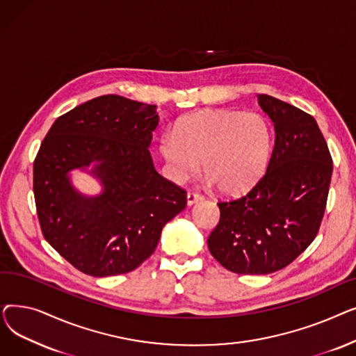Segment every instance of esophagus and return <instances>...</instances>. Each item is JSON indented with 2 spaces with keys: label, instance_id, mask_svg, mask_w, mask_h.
I'll list each match as a JSON object with an SVG mask.
<instances>
[{
  "label": "esophagus",
  "instance_id": "1",
  "mask_svg": "<svg viewBox=\"0 0 356 356\" xmlns=\"http://www.w3.org/2000/svg\"><path fill=\"white\" fill-rule=\"evenodd\" d=\"M202 199H203V196L196 193V192H189L188 193V204H189V207H192V204H195L196 202H199Z\"/></svg>",
  "mask_w": 356,
  "mask_h": 356
}]
</instances>
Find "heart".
<instances>
[{
    "instance_id": "heart-1",
    "label": "heart",
    "mask_w": 356,
    "mask_h": 356,
    "mask_svg": "<svg viewBox=\"0 0 356 356\" xmlns=\"http://www.w3.org/2000/svg\"><path fill=\"white\" fill-rule=\"evenodd\" d=\"M160 154L175 181L193 177L203 160L209 184L239 195L263 177L271 154V129L257 112L207 109L177 122L159 140Z\"/></svg>"
}]
</instances>
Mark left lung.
Returning <instances> with one entry per match:
<instances>
[{
  "mask_svg": "<svg viewBox=\"0 0 356 356\" xmlns=\"http://www.w3.org/2000/svg\"><path fill=\"white\" fill-rule=\"evenodd\" d=\"M258 105L274 124L266 175L238 199L219 202L220 218L208 238L211 254L236 274H270L287 267L319 231L332 157L316 120L261 93Z\"/></svg>",
  "mask_w": 356,
  "mask_h": 356,
  "instance_id": "obj_1",
  "label": "left lung"
}]
</instances>
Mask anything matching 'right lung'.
<instances>
[{"instance_id": "obj_1", "label": "right lung", "mask_w": 356, "mask_h": 356, "mask_svg": "<svg viewBox=\"0 0 356 356\" xmlns=\"http://www.w3.org/2000/svg\"><path fill=\"white\" fill-rule=\"evenodd\" d=\"M157 125L156 105L104 95L59 117L40 145L33 189L42 232L88 275L136 270L186 208V192L157 173L148 152ZM90 165L103 184L97 197L74 190L68 175Z\"/></svg>"}]
</instances>
